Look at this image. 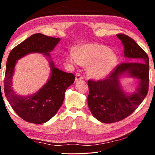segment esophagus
Segmentation results:
<instances>
[{
	"instance_id": "34e87169",
	"label": "esophagus",
	"mask_w": 155,
	"mask_h": 155,
	"mask_svg": "<svg viewBox=\"0 0 155 155\" xmlns=\"http://www.w3.org/2000/svg\"><path fill=\"white\" fill-rule=\"evenodd\" d=\"M84 77H83L82 75H81V74H78V73H77V74H76V78H75V81L77 82V81H78L79 80H81V79H83Z\"/></svg>"
}]
</instances>
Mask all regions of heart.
Returning <instances> with one entry per match:
<instances>
[{"instance_id": "1", "label": "heart", "mask_w": 155, "mask_h": 155, "mask_svg": "<svg viewBox=\"0 0 155 155\" xmlns=\"http://www.w3.org/2000/svg\"><path fill=\"white\" fill-rule=\"evenodd\" d=\"M74 65L88 66V74L101 79L110 74L117 64V57L108 47L98 44H87L71 51L67 57Z\"/></svg>"}]
</instances>
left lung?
Here are the masks:
<instances>
[{
    "mask_svg": "<svg viewBox=\"0 0 155 155\" xmlns=\"http://www.w3.org/2000/svg\"><path fill=\"white\" fill-rule=\"evenodd\" d=\"M124 46L128 61L120 64L104 80L88 81V107L96 118L103 123H113L126 118L135 111L147 95L149 87V58L134 40L117 34ZM127 74L140 80L136 93L126 94L119 84V77Z\"/></svg>",
    "mask_w": 155,
    "mask_h": 155,
    "instance_id": "8db88e82",
    "label": "left lung"
}]
</instances>
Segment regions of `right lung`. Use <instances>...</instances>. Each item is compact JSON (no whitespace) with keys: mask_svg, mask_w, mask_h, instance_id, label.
<instances>
[{"mask_svg":"<svg viewBox=\"0 0 155 155\" xmlns=\"http://www.w3.org/2000/svg\"><path fill=\"white\" fill-rule=\"evenodd\" d=\"M61 39L41 33L33 34L12 50L7 60L4 81L5 96L14 111L25 121L42 124L57 114L64 102L65 92L74 82L75 76L61 71L50 61L51 74L45 85L38 92L28 96L15 94L12 87V77L17 60L32 52L43 53L50 57Z\"/></svg>","mask_w":155,"mask_h":155,"instance_id":"1","label":"right lung"}]
</instances>
